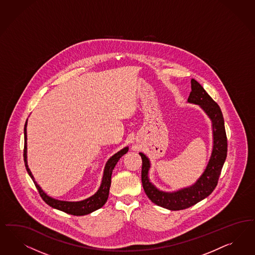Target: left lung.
<instances>
[{
	"instance_id": "left-lung-1",
	"label": "left lung",
	"mask_w": 255,
	"mask_h": 255,
	"mask_svg": "<svg viewBox=\"0 0 255 255\" xmlns=\"http://www.w3.org/2000/svg\"><path fill=\"white\" fill-rule=\"evenodd\" d=\"M188 102L199 105L205 111L212 122L213 129V149L211 156L205 172L198 180L190 187L173 192L159 190L149 180L148 172L150 169V161L147 156L140 153L142 159L141 183L145 194L156 206L169 210L189 208L209 196L218 185L222 166L227 156V137L221 108L194 79H191V92Z\"/></svg>"
}]
</instances>
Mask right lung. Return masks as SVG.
<instances>
[{
    "instance_id": "obj_1",
    "label": "right lung",
    "mask_w": 255,
    "mask_h": 255,
    "mask_svg": "<svg viewBox=\"0 0 255 255\" xmlns=\"http://www.w3.org/2000/svg\"><path fill=\"white\" fill-rule=\"evenodd\" d=\"M26 128H27V121H26L24 126L23 157H24L25 167H26V170L29 173V175L33 179V183H34L36 189L38 190L40 196L46 204H48L49 206H51L55 209L61 210L63 212H66V213L70 214V215H74V216H84V215L92 213V212L98 210L100 207H102L105 205V203L107 202L108 197H109V191H110L111 182H112L111 178H112L113 171L115 169V165L120 159V157L124 156L128 151V147L123 148L122 150L117 152L116 154H115L108 160L107 163L105 165V169H104V173H103V177H102L100 187H99V190L94 195H92L91 197L87 198L85 200L79 201V202L60 201V200L49 197L42 190L41 188L39 187V185L36 183V181L34 180L33 175L31 173L29 167H28V163H27V131H26Z\"/></svg>"
}]
</instances>
